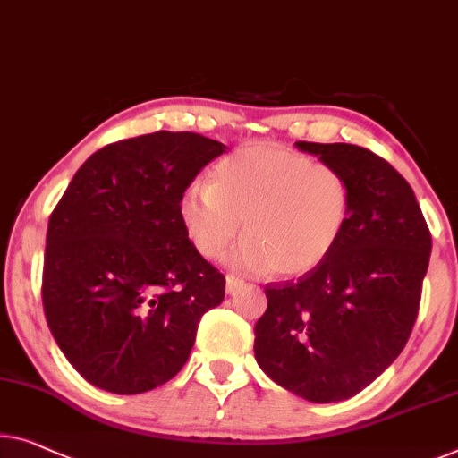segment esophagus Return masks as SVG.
Masks as SVG:
<instances>
[{"instance_id": "1", "label": "esophagus", "mask_w": 458, "mask_h": 458, "mask_svg": "<svg viewBox=\"0 0 458 458\" xmlns=\"http://www.w3.org/2000/svg\"><path fill=\"white\" fill-rule=\"evenodd\" d=\"M242 282L238 277H234V276H226V292L228 294H234V292H238L242 288Z\"/></svg>"}]
</instances>
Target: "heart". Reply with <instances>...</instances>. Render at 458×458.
I'll use <instances>...</instances> for the list:
<instances>
[{
  "mask_svg": "<svg viewBox=\"0 0 458 458\" xmlns=\"http://www.w3.org/2000/svg\"><path fill=\"white\" fill-rule=\"evenodd\" d=\"M352 214L345 176L329 164L273 143L236 149L217 164L209 185L195 182L181 197L179 216L189 241L206 259L230 252L238 271L304 276L325 261Z\"/></svg>",
  "mask_w": 458,
  "mask_h": 458,
  "instance_id": "obj_1",
  "label": "heart"
}]
</instances>
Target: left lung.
<instances>
[{"label": "left lung", "mask_w": 458, "mask_h": 458, "mask_svg": "<svg viewBox=\"0 0 458 458\" xmlns=\"http://www.w3.org/2000/svg\"><path fill=\"white\" fill-rule=\"evenodd\" d=\"M345 176L347 228L298 282L265 288L255 358L279 386L312 403L350 399L377 380L411 335L432 236L413 189L386 160L352 143L296 141Z\"/></svg>", "instance_id": "left-lung-1"}]
</instances>
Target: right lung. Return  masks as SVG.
<instances>
[{"label": "right lung", "instance_id": "right-lung-1", "mask_svg": "<svg viewBox=\"0 0 458 458\" xmlns=\"http://www.w3.org/2000/svg\"><path fill=\"white\" fill-rule=\"evenodd\" d=\"M226 146L158 131L94 152L47 228L43 306L59 350L90 385L138 394L185 366L226 279L189 241L179 203Z\"/></svg>", "mask_w": 458, "mask_h": 458}]
</instances>
